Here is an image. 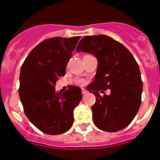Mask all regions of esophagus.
Instances as JSON below:
<instances>
[{
	"instance_id": "obj_1",
	"label": "esophagus",
	"mask_w": 160,
	"mask_h": 160,
	"mask_svg": "<svg viewBox=\"0 0 160 160\" xmlns=\"http://www.w3.org/2000/svg\"><path fill=\"white\" fill-rule=\"evenodd\" d=\"M81 91H82V93H83V94H85L86 93H87V90H85L84 88H82L81 89Z\"/></svg>"
}]
</instances>
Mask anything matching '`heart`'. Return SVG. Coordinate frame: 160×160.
Here are the masks:
<instances>
[{"label": "heart", "mask_w": 160, "mask_h": 160, "mask_svg": "<svg viewBox=\"0 0 160 160\" xmlns=\"http://www.w3.org/2000/svg\"><path fill=\"white\" fill-rule=\"evenodd\" d=\"M76 83H77V84H78V85H83L85 83V80H83V79H82V78H79V79H77V81H76Z\"/></svg>", "instance_id": "heart-1"}]
</instances>
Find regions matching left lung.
Returning a JSON list of instances; mask_svg holds the SVG:
<instances>
[{
    "label": "left lung",
    "instance_id": "left-lung-1",
    "mask_svg": "<svg viewBox=\"0 0 160 160\" xmlns=\"http://www.w3.org/2000/svg\"><path fill=\"white\" fill-rule=\"evenodd\" d=\"M93 53L98 60L95 79L88 90L96 97L93 120L99 129L117 132L127 127L141 104L142 81L137 60L120 42L107 35L86 36L77 51ZM109 88V95L101 96Z\"/></svg>",
    "mask_w": 160,
    "mask_h": 160
}]
</instances>
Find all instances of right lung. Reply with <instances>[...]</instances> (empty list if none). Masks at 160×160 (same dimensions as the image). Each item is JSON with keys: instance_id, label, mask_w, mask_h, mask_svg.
Instances as JSON below:
<instances>
[{"instance_id": "1", "label": "right lung", "mask_w": 160, "mask_h": 160, "mask_svg": "<svg viewBox=\"0 0 160 160\" xmlns=\"http://www.w3.org/2000/svg\"><path fill=\"white\" fill-rule=\"evenodd\" d=\"M80 37L50 38L40 42L25 59L20 73L19 96L23 111L38 129L50 135L67 132L73 122V110L82 99L81 89L63 93L54 85L65 70Z\"/></svg>"}]
</instances>
